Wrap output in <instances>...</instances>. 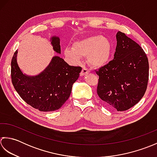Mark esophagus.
<instances>
[{"instance_id":"34e87169","label":"esophagus","mask_w":157,"mask_h":157,"mask_svg":"<svg viewBox=\"0 0 157 157\" xmlns=\"http://www.w3.org/2000/svg\"><path fill=\"white\" fill-rule=\"evenodd\" d=\"M89 70L87 68H85V67H83V68H82L81 73H80V75H81V76H84L86 74L89 73Z\"/></svg>"}]
</instances>
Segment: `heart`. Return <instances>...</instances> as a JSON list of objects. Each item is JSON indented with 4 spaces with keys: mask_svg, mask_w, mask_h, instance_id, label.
<instances>
[{
    "mask_svg": "<svg viewBox=\"0 0 157 157\" xmlns=\"http://www.w3.org/2000/svg\"><path fill=\"white\" fill-rule=\"evenodd\" d=\"M113 44L110 40L100 35H94L76 41L72 49L66 47L65 56L72 62L78 63L81 57H87L91 66L100 68L107 64L113 53Z\"/></svg>",
    "mask_w": 157,
    "mask_h": 157,
    "instance_id": "b5f03b06",
    "label": "heart"
}]
</instances>
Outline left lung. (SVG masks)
<instances>
[{
  "label": "left lung",
  "instance_id": "8db88e82",
  "mask_svg": "<svg viewBox=\"0 0 157 157\" xmlns=\"http://www.w3.org/2000/svg\"><path fill=\"white\" fill-rule=\"evenodd\" d=\"M114 59L102 66L97 93L110 108L124 111L139 102L148 86L149 64L146 54L127 35L119 31Z\"/></svg>",
  "mask_w": 157,
  "mask_h": 157
}]
</instances>
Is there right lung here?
Listing matches in <instances>:
<instances>
[{
	"label": "right lung",
	"mask_w": 157,
	"mask_h": 157,
	"mask_svg": "<svg viewBox=\"0 0 157 157\" xmlns=\"http://www.w3.org/2000/svg\"><path fill=\"white\" fill-rule=\"evenodd\" d=\"M52 44L55 52L61 53L59 38L53 36ZM16 51L11 59V81L24 101L41 112L58 110L71 94L72 85L82 68L69 66L62 58L55 56L47 68L36 76L21 72L17 65Z\"/></svg>",
	"instance_id": "right-lung-1"
}]
</instances>
